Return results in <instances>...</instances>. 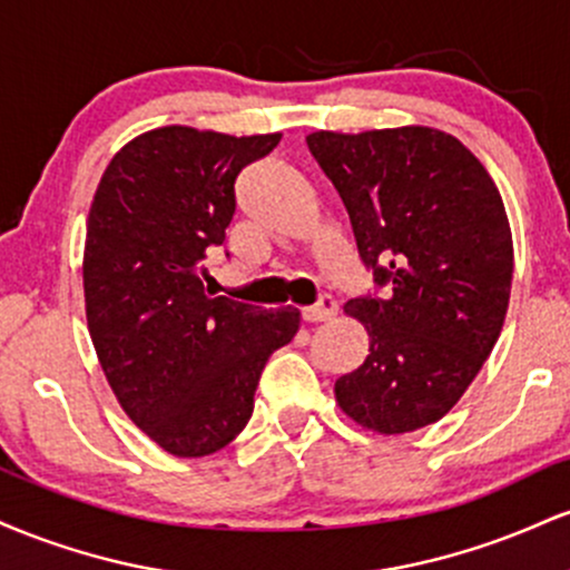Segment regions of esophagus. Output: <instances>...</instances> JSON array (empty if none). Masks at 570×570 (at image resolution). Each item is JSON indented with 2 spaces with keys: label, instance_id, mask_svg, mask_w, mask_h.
I'll return each instance as SVG.
<instances>
[{
  "label": "esophagus",
  "instance_id": "obj_1",
  "mask_svg": "<svg viewBox=\"0 0 570 570\" xmlns=\"http://www.w3.org/2000/svg\"><path fill=\"white\" fill-rule=\"evenodd\" d=\"M335 313H337V303L330 297V294H324V297L318 299L316 305L305 307L303 318H305L307 324H318V322H330V318L335 316Z\"/></svg>",
  "mask_w": 570,
  "mask_h": 570
}]
</instances>
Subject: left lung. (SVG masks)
<instances>
[{
    "instance_id": "1",
    "label": "left lung",
    "mask_w": 570,
    "mask_h": 570,
    "mask_svg": "<svg viewBox=\"0 0 570 570\" xmlns=\"http://www.w3.org/2000/svg\"><path fill=\"white\" fill-rule=\"evenodd\" d=\"M307 149L348 212L383 297L345 303L370 353L337 377L340 410L377 434H407L453 410L501 335L514 248L507 208L480 160L426 126L335 134Z\"/></svg>"
}]
</instances>
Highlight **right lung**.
<instances>
[{
    "label": "right lung",
    "mask_w": 570,
    "mask_h": 570,
    "mask_svg": "<svg viewBox=\"0 0 570 570\" xmlns=\"http://www.w3.org/2000/svg\"><path fill=\"white\" fill-rule=\"evenodd\" d=\"M281 134L166 126L128 141L104 171L85 235V316L130 421L176 458L212 455L244 431L271 353L299 311L214 297L206 259L225 244L235 179Z\"/></svg>",
    "instance_id": "right-lung-1"
}]
</instances>
